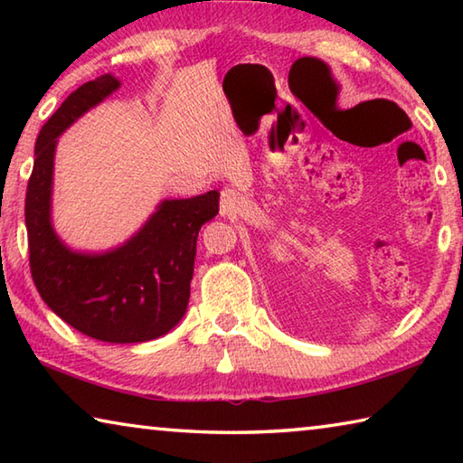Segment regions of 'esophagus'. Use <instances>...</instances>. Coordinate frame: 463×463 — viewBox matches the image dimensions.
<instances>
[{
	"label": "esophagus",
	"mask_w": 463,
	"mask_h": 463,
	"mask_svg": "<svg viewBox=\"0 0 463 463\" xmlns=\"http://www.w3.org/2000/svg\"><path fill=\"white\" fill-rule=\"evenodd\" d=\"M242 203V195L234 190H224L221 195V214L222 216H231L237 214L239 208Z\"/></svg>",
	"instance_id": "1"
}]
</instances>
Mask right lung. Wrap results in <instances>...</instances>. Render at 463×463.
I'll return each mask as SVG.
<instances>
[{
  "label": "right lung",
  "mask_w": 463,
  "mask_h": 463,
  "mask_svg": "<svg viewBox=\"0 0 463 463\" xmlns=\"http://www.w3.org/2000/svg\"><path fill=\"white\" fill-rule=\"evenodd\" d=\"M120 88L114 75L83 83L44 124L26 190L30 271L54 315L104 343H145L184 318L194 278L195 241L218 214L216 190L163 200L138 232L104 253L73 250L52 229V174L57 140L88 109Z\"/></svg>",
  "instance_id": "right-lung-1"
}]
</instances>
